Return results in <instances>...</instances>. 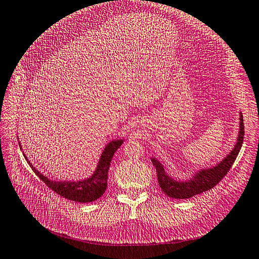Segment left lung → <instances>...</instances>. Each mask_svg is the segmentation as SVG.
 <instances>
[{
    "label": "left lung",
    "mask_w": 259,
    "mask_h": 259,
    "mask_svg": "<svg viewBox=\"0 0 259 259\" xmlns=\"http://www.w3.org/2000/svg\"><path fill=\"white\" fill-rule=\"evenodd\" d=\"M244 119L243 115L240 114V131L237 139V143L235 145L233 151L229 153L228 156L223 159L217 166L209 169L200 170L194 176L193 180L188 182H176L173 178L166 175L163 165L157 162L155 158H152V163L154 167L156 168L157 181L159 187L162 191L171 198L177 199H185L191 198L195 195L202 194L206 191H209L212 187H215L220 183L225 175L231 169L232 165L236 159L237 155L240 151V147L243 145L244 141Z\"/></svg>",
    "instance_id": "obj_1"
}]
</instances>
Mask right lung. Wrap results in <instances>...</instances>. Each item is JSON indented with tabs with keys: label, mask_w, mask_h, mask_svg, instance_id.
Instances as JSON below:
<instances>
[{
	"label": "right lung",
	"mask_w": 259,
	"mask_h": 259,
	"mask_svg": "<svg viewBox=\"0 0 259 259\" xmlns=\"http://www.w3.org/2000/svg\"><path fill=\"white\" fill-rule=\"evenodd\" d=\"M123 144V141H114L108 143L103 152L99 166L95 170V173L90 177L89 180L79 181V182H55L49 180L47 176L42 175L38 170L33 167L32 164L28 162L32 169L34 170L39 180L45 183L49 188L54 191L60 196L66 199L73 200L78 203H89L100 198L104 194L107 186V174L110 169L111 160L113 158L114 153L117 151V148Z\"/></svg>",
	"instance_id": "1"
}]
</instances>
